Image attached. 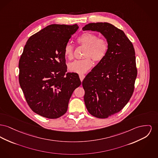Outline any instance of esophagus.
Returning <instances> with one entry per match:
<instances>
[{"instance_id": "obj_1", "label": "esophagus", "mask_w": 158, "mask_h": 158, "mask_svg": "<svg viewBox=\"0 0 158 158\" xmlns=\"http://www.w3.org/2000/svg\"><path fill=\"white\" fill-rule=\"evenodd\" d=\"M79 77H80V79H81V82H82L83 81V80H84V78H85V75L84 74H79Z\"/></svg>"}]
</instances>
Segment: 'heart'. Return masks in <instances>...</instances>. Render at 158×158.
Instances as JSON below:
<instances>
[{
  "mask_svg": "<svg viewBox=\"0 0 158 158\" xmlns=\"http://www.w3.org/2000/svg\"><path fill=\"white\" fill-rule=\"evenodd\" d=\"M77 42L86 47L83 60H75L68 64V69L75 73H85L93 65V60L96 62L102 61L106 56L109 46L107 40L94 33L86 32L77 39ZM73 47L68 44L64 49V55L66 58L71 60L73 58Z\"/></svg>",
  "mask_w": 158,
  "mask_h": 158,
  "instance_id": "heart-1",
  "label": "heart"
}]
</instances>
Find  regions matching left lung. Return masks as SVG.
<instances>
[{
    "label": "left lung",
    "instance_id": "1",
    "mask_svg": "<svg viewBox=\"0 0 158 158\" xmlns=\"http://www.w3.org/2000/svg\"><path fill=\"white\" fill-rule=\"evenodd\" d=\"M82 30L100 33L108 43L106 56L82 82L88 112L107 118L121 111L134 92L137 75L134 48L125 33L110 23H89Z\"/></svg>",
    "mask_w": 158,
    "mask_h": 158
}]
</instances>
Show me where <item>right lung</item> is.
<instances>
[{"label": "right lung", "instance_id": "add662e5", "mask_svg": "<svg viewBox=\"0 0 158 158\" xmlns=\"http://www.w3.org/2000/svg\"><path fill=\"white\" fill-rule=\"evenodd\" d=\"M77 24L49 25L30 37L19 61V82L35 113L48 119L65 114L69 100L81 82L68 73L64 49Z\"/></svg>", "mask_w": 158, "mask_h": 158}]
</instances>
